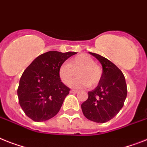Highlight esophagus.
<instances>
[{
  "instance_id": "34e87169",
  "label": "esophagus",
  "mask_w": 147,
  "mask_h": 147,
  "mask_svg": "<svg viewBox=\"0 0 147 147\" xmlns=\"http://www.w3.org/2000/svg\"><path fill=\"white\" fill-rule=\"evenodd\" d=\"M70 92H71V93H75V94H76V93H78V91L75 90H71L70 91Z\"/></svg>"
}]
</instances>
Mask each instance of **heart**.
Wrapping results in <instances>:
<instances>
[{"label": "heart", "mask_w": 147, "mask_h": 147, "mask_svg": "<svg viewBox=\"0 0 147 147\" xmlns=\"http://www.w3.org/2000/svg\"><path fill=\"white\" fill-rule=\"evenodd\" d=\"M78 71V78L71 81L74 88L95 87L99 84L102 77V70L96 64L95 60L85 54L79 55L69 60V63H63L59 68V77L63 83L69 84Z\"/></svg>", "instance_id": "b5f03b06"}]
</instances>
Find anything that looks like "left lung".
<instances>
[{"mask_svg":"<svg viewBox=\"0 0 147 147\" xmlns=\"http://www.w3.org/2000/svg\"><path fill=\"white\" fill-rule=\"evenodd\" d=\"M100 62L102 77L94 90L88 92V98L81 104L85 117L103 123L113 119L123 108L127 96L125 77L117 66L98 54L89 52Z\"/></svg>","mask_w":147,"mask_h":147,"instance_id":"obj_1","label":"left lung"}]
</instances>
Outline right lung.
<instances>
[{
  "label": "right lung",
  "instance_id": "obj_1",
  "mask_svg": "<svg viewBox=\"0 0 147 147\" xmlns=\"http://www.w3.org/2000/svg\"><path fill=\"white\" fill-rule=\"evenodd\" d=\"M76 54L48 51L37 57L24 70L17 92L20 106L28 117L43 122L57 115L70 90L59 77V68Z\"/></svg>",
  "mask_w": 147,
  "mask_h": 147
}]
</instances>
